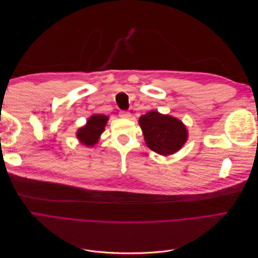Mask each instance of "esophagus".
Here are the masks:
<instances>
[{"instance_id": "34e87169", "label": "esophagus", "mask_w": 258, "mask_h": 258, "mask_svg": "<svg viewBox=\"0 0 258 258\" xmlns=\"http://www.w3.org/2000/svg\"><path fill=\"white\" fill-rule=\"evenodd\" d=\"M119 116L121 117V118H127V119H129L130 117H131V114H130L129 112L122 111V112H120V113H119Z\"/></svg>"}]
</instances>
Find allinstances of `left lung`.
<instances>
[{
	"label": "left lung",
	"mask_w": 258,
	"mask_h": 258,
	"mask_svg": "<svg viewBox=\"0 0 258 258\" xmlns=\"http://www.w3.org/2000/svg\"><path fill=\"white\" fill-rule=\"evenodd\" d=\"M139 124L148 148L162 156L175 154L188 139V130L182 120L157 111L140 116Z\"/></svg>",
	"instance_id": "obj_1"
}]
</instances>
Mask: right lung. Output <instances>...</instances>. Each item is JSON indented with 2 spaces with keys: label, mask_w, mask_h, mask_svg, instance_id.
<instances>
[{
  "label": "right lung",
  "mask_w": 258,
  "mask_h": 258,
  "mask_svg": "<svg viewBox=\"0 0 258 258\" xmlns=\"http://www.w3.org/2000/svg\"><path fill=\"white\" fill-rule=\"evenodd\" d=\"M107 120L108 116L106 115H91L87 119V122L76 131V138L80 141V143L87 147L95 146L99 142L101 135L103 134Z\"/></svg>",
  "instance_id": "1"
}]
</instances>
